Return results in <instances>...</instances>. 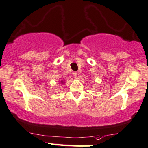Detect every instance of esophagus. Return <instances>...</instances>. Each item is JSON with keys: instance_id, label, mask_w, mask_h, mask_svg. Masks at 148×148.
Masks as SVG:
<instances>
[{"instance_id": "esophagus-1", "label": "esophagus", "mask_w": 148, "mask_h": 148, "mask_svg": "<svg viewBox=\"0 0 148 148\" xmlns=\"http://www.w3.org/2000/svg\"><path fill=\"white\" fill-rule=\"evenodd\" d=\"M73 76L74 78H77V73L76 72H74L73 73Z\"/></svg>"}]
</instances>
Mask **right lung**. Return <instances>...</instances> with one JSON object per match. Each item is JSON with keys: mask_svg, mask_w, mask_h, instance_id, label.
<instances>
[{"mask_svg": "<svg viewBox=\"0 0 148 148\" xmlns=\"http://www.w3.org/2000/svg\"><path fill=\"white\" fill-rule=\"evenodd\" d=\"M64 82H63V80H61V83H63Z\"/></svg>", "mask_w": 148, "mask_h": 148, "instance_id": "right-lung-1", "label": "right lung"}]
</instances>
